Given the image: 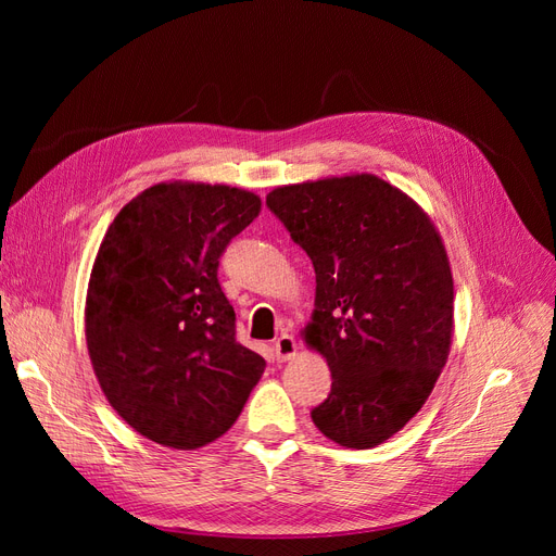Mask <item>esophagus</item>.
Returning a JSON list of instances; mask_svg holds the SVG:
<instances>
[{
	"label": "esophagus",
	"mask_w": 556,
	"mask_h": 556,
	"mask_svg": "<svg viewBox=\"0 0 556 556\" xmlns=\"http://www.w3.org/2000/svg\"><path fill=\"white\" fill-rule=\"evenodd\" d=\"M274 352L278 362H290L296 355V341L292 333H280L276 343H274Z\"/></svg>",
	"instance_id": "obj_1"
}]
</instances>
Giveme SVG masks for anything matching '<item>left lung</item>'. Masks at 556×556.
Masks as SVG:
<instances>
[{"mask_svg": "<svg viewBox=\"0 0 556 556\" xmlns=\"http://www.w3.org/2000/svg\"><path fill=\"white\" fill-rule=\"evenodd\" d=\"M266 206L315 268L301 336L333 382L313 422L343 447H376L425 406L450 355L454 285L441 233L374 174L282 185Z\"/></svg>", "mask_w": 556, "mask_h": 556, "instance_id": "obj_1", "label": "left lung"}]
</instances>
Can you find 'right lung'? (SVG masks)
Instances as JSON below:
<instances>
[{
	"mask_svg": "<svg viewBox=\"0 0 556 556\" xmlns=\"http://www.w3.org/2000/svg\"><path fill=\"white\" fill-rule=\"evenodd\" d=\"M260 211L255 192L174 180L134 197L106 229L88 282V352L113 410L150 441L220 439L264 374L217 282L225 248Z\"/></svg>",
	"mask_w": 556,
	"mask_h": 556,
	"instance_id": "1",
	"label": "right lung"
}]
</instances>
